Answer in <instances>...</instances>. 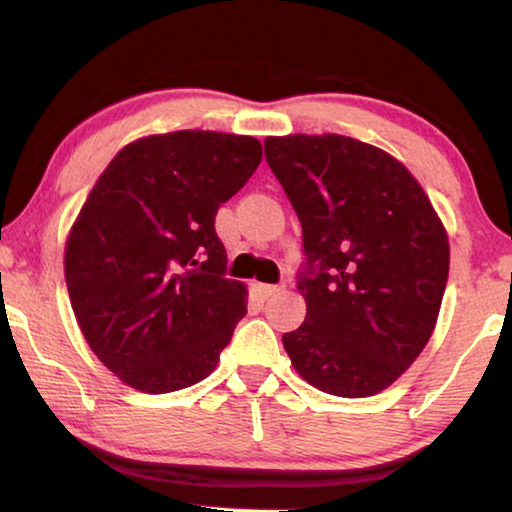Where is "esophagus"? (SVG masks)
<instances>
[{"instance_id":"1","label":"esophagus","mask_w":512,"mask_h":512,"mask_svg":"<svg viewBox=\"0 0 512 512\" xmlns=\"http://www.w3.org/2000/svg\"><path fill=\"white\" fill-rule=\"evenodd\" d=\"M282 292L280 285H259V294L264 296V299H271V296H276Z\"/></svg>"}]
</instances>
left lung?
Returning a JSON list of instances; mask_svg holds the SVG:
<instances>
[{
  "mask_svg": "<svg viewBox=\"0 0 512 512\" xmlns=\"http://www.w3.org/2000/svg\"><path fill=\"white\" fill-rule=\"evenodd\" d=\"M303 227L305 322L282 335L319 391L368 398L430 340L448 280L444 225L400 160L347 135L266 137Z\"/></svg>",
  "mask_w": 512,
  "mask_h": 512,
  "instance_id": "8db88e82",
  "label": "left lung"
}]
</instances>
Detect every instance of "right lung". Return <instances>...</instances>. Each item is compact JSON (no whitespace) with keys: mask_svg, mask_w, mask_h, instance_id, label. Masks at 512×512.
<instances>
[{"mask_svg":"<svg viewBox=\"0 0 512 512\" xmlns=\"http://www.w3.org/2000/svg\"><path fill=\"white\" fill-rule=\"evenodd\" d=\"M259 160L248 135H149L91 188L66 241V287L91 352L124 384L172 393L216 370L248 292L225 278L213 223Z\"/></svg>","mask_w":512,"mask_h":512,"instance_id":"1","label":"right lung"}]
</instances>
